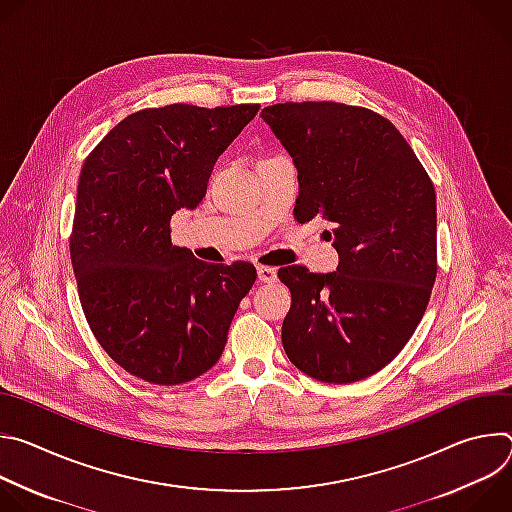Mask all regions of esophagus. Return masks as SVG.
<instances>
[{"label": "esophagus", "instance_id": "obj_1", "mask_svg": "<svg viewBox=\"0 0 512 512\" xmlns=\"http://www.w3.org/2000/svg\"><path fill=\"white\" fill-rule=\"evenodd\" d=\"M257 275H259V281L273 283L277 279V269L275 267H267V265H259L257 267Z\"/></svg>", "mask_w": 512, "mask_h": 512}]
</instances>
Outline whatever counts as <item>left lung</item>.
Returning <instances> with one entry per match:
<instances>
[{"label": "left lung", "instance_id": "left-lung-1", "mask_svg": "<svg viewBox=\"0 0 512 512\" xmlns=\"http://www.w3.org/2000/svg\"><path fill=\"white\" fill-rule=\"evenodd\" d=\"M298 168V223L322 218L338 269L277 271L291 291L281 326L287 358L324 383L367 379L403 350L437 275L435 188L383 115L334 101L265 107Z\"/></svg>", "mask_w": 512, "mask_h": 512}]
</instances>
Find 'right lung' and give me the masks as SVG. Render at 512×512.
<instances>
[{
	"mask_svg": "<svg viewBox=\"0 0 512 512\" xmlns=\"http://www.w3.org/2000/svg\"><path fill=\"white\" fill-rule=\"evenodd\" d=\"M259 105L141 109L87 156L70 233L85 318L103 350L154 385L188 383L221 358L253 263L212 265L172 245L170 221L206 194L214 162Z\"/></svg>",
	"mask_w": 512,
	"mask_h": 512,
	"instance_id": "add662e5",
	"label": "right lung"
}]
</instances>
